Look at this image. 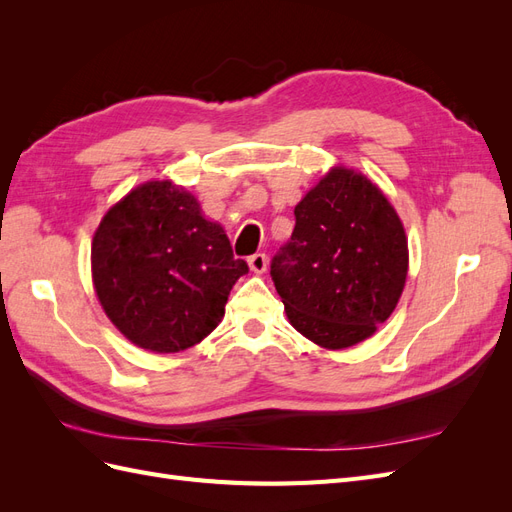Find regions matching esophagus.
Listing matches in <instances>:
<instances>
[{
    "mask_svg": "<svg viewBox=\"0 0 512 512\" xmlns=\"http://www.w3.org/2000/svg\"><path fill=\"white\" fill-rule=\"evenodd\" d=\"M247 265H250V269L254 273H265L267 265H269L267 254H254V256H250V258H247Z\"/></svg>",
    "mask_w": 512,
    "mask_h": 512,
    "instance_id": "1",
    "label": "esophagus"
}]
</instances>
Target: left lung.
Returning a JSON list of instances; mask_svg holds the SVG:
<instances>
[{
	"label": "left lung",
	"instance_id": "1",
	"mask_svg": "<svg viewBox=\"0 0 512 512\" xmlns=\"http://www.w3.org/2000/svg\"><path fill=\"white\" fill-rule=\"evenodd\" d=\"M290 241L271 277L290 324L314 344L342 350L393 314L408 275V239L376 183L335 166L294 207Z\"/></svg>",
	"mask_w": 512,
	"mask_h": 512
}]
</instances>
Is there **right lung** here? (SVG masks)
Listing matches in <instances>:
<instances>
[{
	"mask_svg": "<svg viewBox=\"0 0 512 512\" xmlns=\"http://www.w3.org/2000/svg\"><path fill=\"white\" fill-rule=\"evenodd\" d=\"M245 260L173 181L138 185L106 211L91 243L98 301L132 344L188 350L218 327Z\"/></svg>",
	"mask_w": 512,
	"mask_h": 512,
	"instance_id": "add662e5",
	"label": "right lung"
}]
</instances>
